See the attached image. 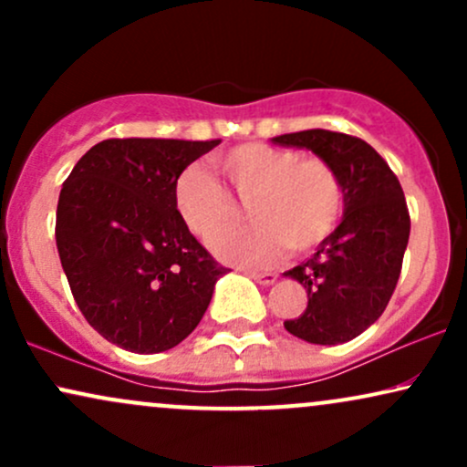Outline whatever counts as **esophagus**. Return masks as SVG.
<instances>
[{"mask_svg": "<svg viewBox=\"0 0 467 467\" xmlns=\"http://www.w3.org/2000/svg\"><path fill=\"white\" fill-rule=\"evenodd\" d=\"M250 278H254L256 283H261V285H272V283L276 281V275L275 272H245Z\"/></svg>", "mask_w": 467, "mask_h": 467, "instance_id": "1", "label": "esophagus"}]
</instances>
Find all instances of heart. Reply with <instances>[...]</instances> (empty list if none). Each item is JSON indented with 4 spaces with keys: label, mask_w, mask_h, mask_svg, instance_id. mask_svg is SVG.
I'll list each match as a JSON object with an SVG mask.
<instances>
[{
    "label": "heart",
    "mask_w": 467,
    "mask_h": 467,
    "mask_svg": "<svg viewBox=\"0 0 467 467\" xmlns=\"http://www.w3.org/2000/svg\"><path fill=\"white\" fill-rule=\"evenodd\" d=\"M234 195L250 202L254 223L217 234L237 219V203L202 166L192 164L173 182V206L197 237L211 241L219 259L267 265L289 248L305 254L334 234L345 213L340 175L320 158L287 147L248 142L215 158Z\"/></svg>",
    "instance_id": "1"
}]
</instances>
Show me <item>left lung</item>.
Returning <instances> with one entry per match:
<instances>
[{"mask_svg":"<svg viewBox=\"0 0 467 467\" xmlns=\"http://www.w3.org/2000/svg\"><path fill=\"white\" fill-rule=\"evenodd\" d=\"M309 149L329 162L345 189V215L314 256L287 270L307 292V307L285 329L312 345H340L360 336L393 296L409 245L404 191L371 144L347 133L307 130L272 138Z\"/></svg>","mask_w":467,"mask_h":467,"instance_id":"left-lung-1","label":"left lung"}]
</instances>
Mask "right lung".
Wrapping results in <instances>:
<instances>
[{"label": "right lung", "instance_id": "add662e5", "mask_svg": "<svg viewBox=\"0 0 467 467\" xmlns=\"http://www.w3.org/2000/svg\"><path fill=\"white\" fill-rule=\"evenodd\" d=\"M219 142L111 138L63 182L55 230L63 272L85 320L120 349H173L226 275L173 206L175 178Z\"/></svg>", "mask_w": 467, "mask_h": 467}]
</instances>
